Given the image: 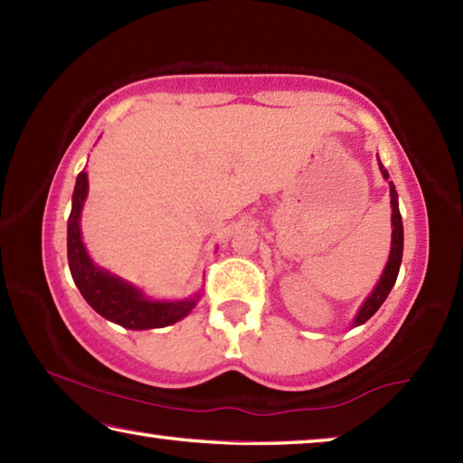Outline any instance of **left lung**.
Segmentation results:
<instances>
[{
    "label": "left lung",
    "mask_w": 463,
    "mask_h": 463,
    "mask_svg": "<svg viewBox=\"0 0 463 463\" xmlns=\"http://www.w3.org/2000/svg\"><path fill=\"white\" fill-rule=\"evenodd\" d=\"M380 171L383 174V177L388 179V171L383 169V165L380 163ZM390 184V203H392V249H390V257L386 263V269H383L382 278L378 281V286L373 288V292L370 294V298L364 302V307L359 308L357 317L354 320V326L364 325L367 318H372L378 308L386 300L392 286L396 284L398 271H401V263H402V247H404V231H402V216L401 210H398V194L396 187L392 182Z\"/></svg>",
    "instance_id": "obj_1"
}]
</instances>
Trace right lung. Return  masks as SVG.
I'll return each instance as SVG.
<instances>
[{
    "label": "right lung",
    "instance_id": "1",
    "mask_svg": "<svg viewBox=\"0 0 463 463\" xmlns=\"http://www.w3.org/2000/svg\"><path fill=\"white\" fill-rule=\"evenodd\" d=\"M88 198V174L81 171L77 175L71 214L67 221V260L69 269L75 286L80 288L81 296L90 307L112 323L132 331H145V328H161L182 320L192 312L198 302V296L185 298V300L156 302L140 292L138 288L130 286L128 281L112 276V273L98 268L90 260L88 250L81 241V208Z\"/></svg>",
    "mask_w": 463,
    "mask_h": 463
}]
</instances>
